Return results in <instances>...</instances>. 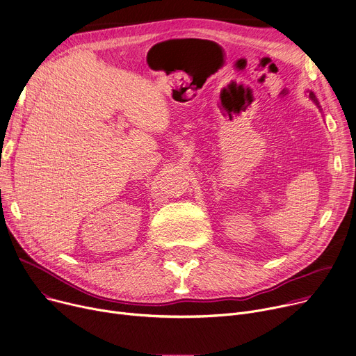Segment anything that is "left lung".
<instances>
[{"mask_svg": "<svg viewBox=\"0 0 356 356\" xmlns=\"http://www.w3.org/2000/svg\"><path fill=\"white\" fill-rule=\"evenodd\" d=\"M307 94H309V99H311V100H312V102H314V103L318 106V108L322 111V108H321V106H319V103H318V100H316V97H315V94H314L312 91H309V92H307Z\"/></svg>", "mask_w": 356, "mask_h": 356, "instance_id": "obj_1", "label": "left lung"}]
</instances>
